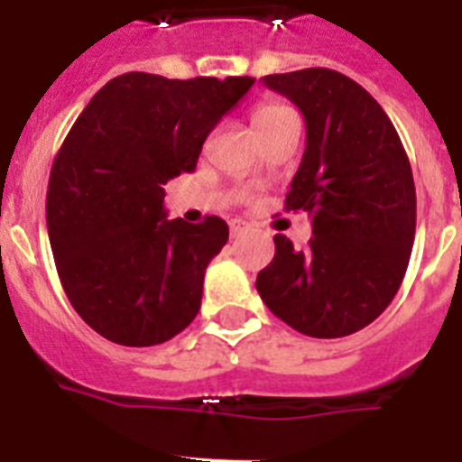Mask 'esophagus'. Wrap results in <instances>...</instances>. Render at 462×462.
<instances>
[{
    "mask_svg": "<svg viewBox=\"0 0 462 462\" xmlns=\"http://www.w3.org/2000/svg\"><path fill=\"white\" fill-rule=\"evenodd\" d=\"M246 230H249V225L244 223V220H230V235H232V237H242Z\"/></svg>",
    "mask_w": 462,
    "mask_h": 462,
    "instance_id": "34e87169",
    "label": "esophagus"
}]
</instances>
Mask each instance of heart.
<instances>
[{
    "mask_svg": "<svg viewBox=\"0 0 462 462\" xmlns=\"http://www.w3.org/2000/svg\"><path fill=\"white\" fill-rule=\"evenodd\" d=\"M289 119H296V112L282 103H263L254 110V126L258 135L277 129L279 124L289 122Z\"/></svg>",
    "mask_w": 462,
    "mask_h": 462,
    "instance_id": "heart-1",
    "label": "heart"
}]
</instances>
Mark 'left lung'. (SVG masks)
I'll return each instance as SVG.
<instances>
[{"instance_id": "left-lung-1", "label": "left lung", "mask_w": 462, "mask_h": 462, "mask_svg": "<svg viewBox=\"0 0 462 462\" xmlns=\"http://www.w3.org/2000/svg\"><path fill=\"white\" fill-rule=\"evenodd\" d=\"M303 112L308 141L286 211L312 218L308 249L274 235L255 289L274 317L312 338L369 327L402 286L416 237V185L397 129L378 100L328 68L267 75Z\"/></svg>"}]
</instances>
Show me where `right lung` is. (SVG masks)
Masks as SVG:
<instances>
[{
  "instance_id": "obj_1",
  "label": "right lung",
  "mask_w": 462,
  "mask_h": 462,
  "mask_svg": "<svg viewBox=\"0 0 462 462\" xmlns=\"http://www.w3.org/2000/svg\"><path fill=\"white\" fill-rule=\"evenodd\" d=\"M254 77L110 79L53 159L46 227L65 296L103 338L150 347L189 327L227 223L169 220L164 185L195 171L201 145Z\"/></svg>"
}]
</instances>
